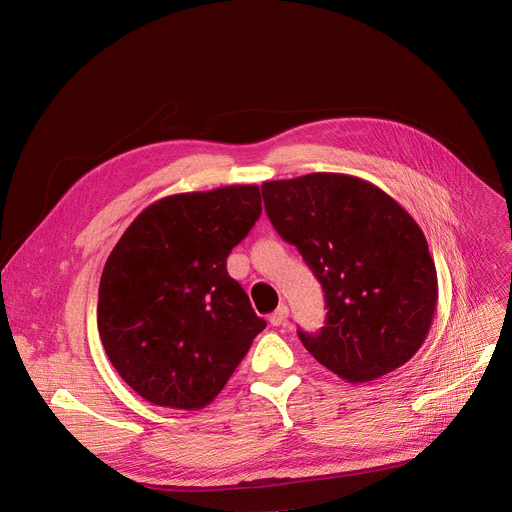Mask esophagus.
Segmentation results:
<instances>
[{"label":"esophagus","instance_id":"obj_1","mask_svg":"<svg viewBox=\"0 0 512 512\" xmlns=\"http://www.w3.org/2000/svg\"><path fill=\"white\" fill-rule=\"evenodd\" d=\"M270 321H272V326H284L286 321H288V307H286V305L278 307V309L270 315Z\"/></svg>","mask_w":512,"mask_h":512}]
</instances>
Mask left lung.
I'll list each match as a JSON object with an SVG mask.
<instances>
[{"mask_svg": "<svg viewBox=\"0 0 512 512\" xmlns=\"http://www.w3.org/2000/svg\"><path fill=\"white\" fill-rule=\"evenodd\" d=\"M261 191L274 228L326 292V326L299 332L307 351L351 384L415 357L436 315L438 274L409 211L351 174L270 180Z\"/></svg>", "mask_w": 512, "mask_h": 512, "instance_id": "left-lung-1", "label": "left lung"}]
</instances>
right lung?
I'll return each mask as SVG.
<instances>
[{"mask_svg": "<svg viewBox=\"0 0 512 512\" xmlns=\"http://www.w3.org/2000/svg\"><path fill=\"white\" fill-rule=\"evenodd\" d=\"M259 215L257 184L170 195L145 207L107 257L99 338L151 405L207 407L265 328L226 270Z\"/></svg>", "mask_w": 512, "mask_h": 512, "instance_id": "1", "label": "right lung"}]
</instances>
